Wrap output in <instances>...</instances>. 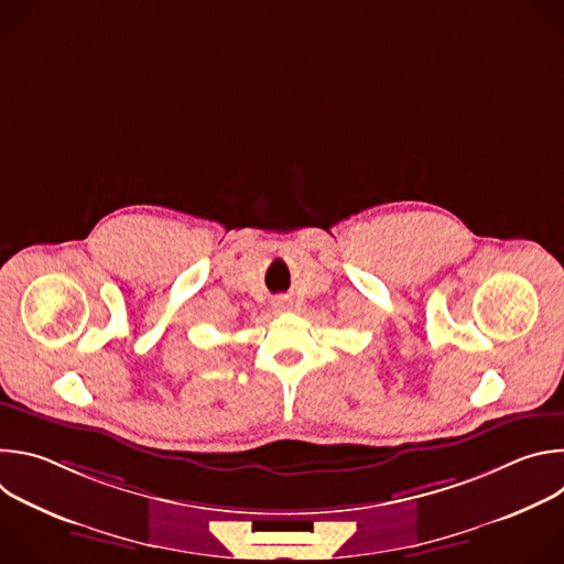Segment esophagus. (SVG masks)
Instances as JSON below:
<instances>
[{"label":"esophagus","mask_w":564,"mask_h":564,"mask_svg":"<svg viewBox=\"0 0 564 564\" xmlns=\"http://www.w3.org/2000/svg\"><path fill=\"white\" fill-rule=\"evenodd\" d=\"M288 307H290L288 299H276V301H274V310H276V312H285Z\"/></svg>","instance_id":"1"}]
</instances>
